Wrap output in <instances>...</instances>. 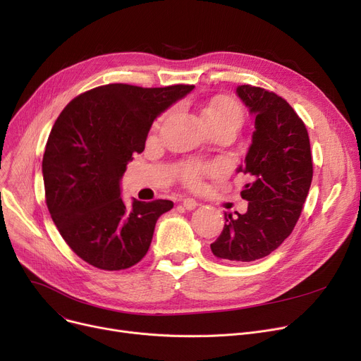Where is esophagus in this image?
Returning a JSON list of instances; mask_svg holds the SVG:
<instances>
[{"instance_id":"esophagus-1","label":"esophagus","mask_w":361,"mask_h":361,"mask_svg":"<svg viewBox=\"0 0 361 361\" xmlns=\"http://www.w3.org/2000/svg\"><path fill=\"white\" fill-rule=\"evenodd\" d=\"M181 203H183V207L187 211H192V209H195L199 205L197 200H195L193 197H184V199H181Z\"/></svg>"}]
</instances>
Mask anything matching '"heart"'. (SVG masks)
I'll return each mask as SVG.
<instances>
[{"label": "heart", "instance_id": "heart-1", "mask_svg": "<svg viewBox=\"0 0 361 361\" xmlns=\"http://www.w3.org/2000/svg\"><path fill=\"white\" fill-rule=\"evenodd\" d=\"M203 119L208 123V127L215 123H234L240 127V123L243 121L242 115V109L239 104L231 100V99H215L212 100L205 111H203ZM209 166H202V165H193L189 168V171L185 172V178L192 184H197L200 176L203 172L209 171Z\"/></svg>", "mask_w": 361, "mask_h": 361}]
</instances>
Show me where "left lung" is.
<instances>
[{"label": "left lung", "mask_w": 361, "mask_h": 361, "mask_svg": "<svg viewBox=\"0 0 361 361\" xmlns=\"http://www.w3.org/2000/svg\"><path fill=\"white\" fill-rule=\"evenodd\" d=\"M236 94L255 118L252 143L236 169L252 181L240 192L247 211L224 214L211 250L218 258L250 262L270 255L292 233L311 185L312 161L305 125L286 100L252 85H239Z\"/></svg>", "instance_id": "left-lung-1"}]
</instances>
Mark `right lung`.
<instances>
[{
    "mask_svg": "<svg viewBox=\"0 0 361 361\" xmlns=\"http://www.w3.org/2000/svg\"><path fill=\"white\" fill-rule=\"evenodd\" d=\"M195 85L109 84L73 99L60 114L42 158L47 207L61 238L102 270L130 269L152 243L171 200L125 205L121 180L142 153L153 121Z\"/></svg>",
    "mask_w": 361,
    "mask_h": 361,
    "instance_id": "1",
    "label": "right lung"
}]
</instances>
